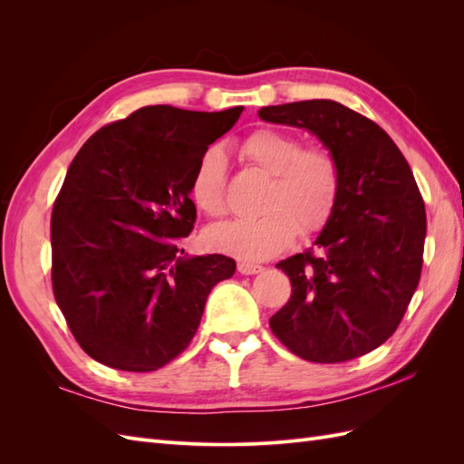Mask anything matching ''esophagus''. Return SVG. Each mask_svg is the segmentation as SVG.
Returning a JSON list of instances; mask_svg holds the SVG:
<instances>
[{"label":"esophagus","instance_id":"1","mask_svg":"<svg viewBox=\"0 0 464 464\" xmlns=\"http://www.w3.org/2000/svg\"><path fill=\"white\" fill-rule=\"evenodd\" d=\"M237 271H240L242 275H257V273L263 271V266L256 265V263L242 261V263H237Z\"/></svg>","mask_w":464,"mask_h":464}]
</instances>
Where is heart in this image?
I'll return each instance as SVG.
<instances>
[{
  "label": "heart",
  "instance_id": "heart-1",
  "mask_svg": "<svg viewBox=\"0 0 464 464\" xmlns=\"http://www.w3.org/2000/svg\"><path fill=\"white\" fill-rule=\"evenodd\" d=\"M240 154L263 174L271 176L261 208L251 220H230L210 227L207 246L242 261H263L285 251L296 234L312 236L325 227L341 189L339 164L321 147H304L296 135L261 128L240 143ZM227 159L208 149L191 174V201L208 217L227 210L224 199Z\"/></svg>",
  "mask_w": 464,
  "mask_h": 464
}]
</instances>
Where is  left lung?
<instances>
[{
	"instance_id": "obj_1",
	"label": "left lung",
	"mask_w": 464,
	"mask_h": 464,
	"mask_svg": "<svg viewBox=\"0 0 464 464\" xmlns=\"http://www.w3.org/2000/svg\"><path fill=\"white\" fill-rule=\"evenodd\" d=\"M259 118L315 135L341 174L315 247L276 263L292 294L269 325L307 362L368 354L399 327L422 271L426 208L411 166L377 123L334 101L265 106Z\"/></svg>"
}]
</instances>
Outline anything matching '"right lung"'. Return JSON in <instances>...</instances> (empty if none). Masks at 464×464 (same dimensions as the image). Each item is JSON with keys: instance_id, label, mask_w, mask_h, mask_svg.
Masks as SVG:
<instances>
[{"instance_id": "right-lung-1", "label": "right lung", "mask_w": 464, "mask_h": 464, "mask_svg": "<svg viewBox=\"0 0 464 464\" xmlns=\"http://www.w3.org/2000/svg\"><path fill=\"white\" fill-rule=\"evenodd\" d=\"M244 106H145L81 147L52 210L53 296L81 348L114 370L154 372L184 353L210 290L236 261L181 249L191 174Z\"/></svg>"}]
</instances>
